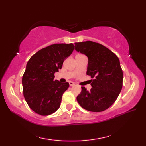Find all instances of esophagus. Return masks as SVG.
I'll use <instances>...</instances> for the list:
<instances>
[{
  "label": "esophagus",
  "instance_id": "obj_1",
  "mask_svg": "<svg viewBox=\"0 0 146 146\" xmlns=\"http://www.w3.org/2000/svg\"><path fill=\"white\" fill-rule=\"evenodd\" d=\"M69 84H70V85L71 86H73L75 85V83H74L73 82H69Z\"/></svg>",
  "mask_w": 146,
  "mask_h": 146
}]
</instances>
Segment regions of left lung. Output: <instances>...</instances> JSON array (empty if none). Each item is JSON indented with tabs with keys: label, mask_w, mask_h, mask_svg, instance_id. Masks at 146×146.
<instances>
[{
	"label": "left lung",
	"mask_w": 146,
	"mask_h": 146,
	"mask_svg": "<svg viewBox=\"0 0 146 146\" xmlns=\"http://www.w3.org/2000/svg\"><path fill=\"white\" fill-rule=\"evenodd\" d=\"M75 48L88 58L86 75L92 78L90 91L84 86L77 96L84 109L94 111L107 110L119 95L122 88L123 71L119 59L109 49L93 41L75 42Z\"/></svg>",
	"instance_id": "8db88e82"
}]
</instances>
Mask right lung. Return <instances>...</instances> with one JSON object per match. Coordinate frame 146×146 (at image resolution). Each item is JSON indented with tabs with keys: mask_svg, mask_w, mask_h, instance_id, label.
<instances>
[{
	"mask_svg": "<svg viewBox=\"0 0 146 146\" xmlns=\"http://www.w3.org/2000/svg\"><path fill=\"white\" fill-rule=\"evenodd\" d=\"M73 50L72 43L52 44L38 51L27 62L22 79L23 94L36 113L49 115L60 107L62 95L70 85L54 80V73Z\"/></svg>",
	"mask_w": 146,
	"mask_h": 146,
	"instance_id": "right-lung-1",
	"label": "right lung"
}]
</instances>
